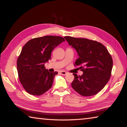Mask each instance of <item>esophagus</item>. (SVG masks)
Segmentation results:
<instances>
[{
	"mask_svg": "<svg viewBox=\"0 0 127 127\" xmlns=\"http://www.w3.org/2000/svg\"><path fill=\"white\" fill-rule=\"evenodd\" d=\"M61 74L62 75H64V76H65V75H66V74H67V73H66L65 71H63V70H62V71H61Z\"/></svg>",
	"mask_w": 127,
	"mask_h": 127,
	"instance_id": "esophagus-1",
	"label": "esophagus"
}]
</instances>
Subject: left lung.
Returning a JSON list of instances; mask_svg holds the SVG:
<instances>
[{
  "instance_id": "left-lung-1",
  "label": "left lung",
  "mask_w": 127,
  "mask_h": 127,
  "mask_svg": "<svg viewBox=\"0 0 127 127\" xmlns=\"http://www.w3.org/2000/svg\"><path fill=\"white\" fill-rule=\"evenodd\" d=\"M68 44L77 51L79 58L74 65H81L83 73L74 79L72 87L83 96H91L98 93L110 78L113 59L108 50L101 43L84 38L64 37Z\"/></svg>"
}]
</instances>
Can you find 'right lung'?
Returning <instances> with one entry per match:
<instances>
[{
	"label": "right lung",
	"mask_w": 127,
	"mask_h": 127,
	"mask_svg": "<svg viewBox=\"0 0 127 127\" xmlns=\"http://www.w3.org/2000/svg\"><path fill=\"white\" fill-rule=\"evenodd\" d=\"M63 41L61 36H45L32 38L23 46L17 67L20 82L28 93L41 95L52 87L58 72H49L44 64L51 59L54 49Z\"/></svg>",
	"instance_id": "1"
}]
</instances>
